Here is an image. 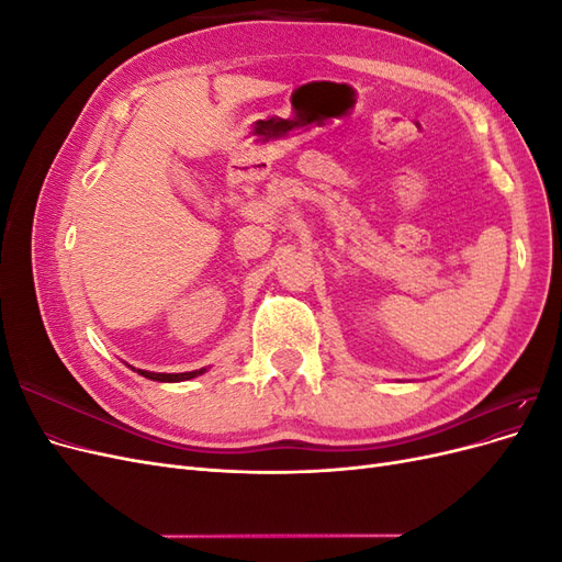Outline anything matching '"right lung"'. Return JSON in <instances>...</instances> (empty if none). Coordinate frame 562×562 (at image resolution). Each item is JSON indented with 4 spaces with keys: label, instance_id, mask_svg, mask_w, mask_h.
Returning a JSON list of instances; mask_svg holds the SVG:
<instances>
[{
    "label": "right lung",
    "instance_id": "right-lung-1",
    "mask_svg": "<svg viewBox=\"0 0 562 562\" xmlns=\"http://www.w3.org/2000/svg\"><path fill=\"white\" fill-rule=\"evenodd\" d=\"M143 378L147 380H155V382H184V380H192L196 375H203L206 368L201 370H192V372H149V370H138Z\"/></svg>",
    "mask_w": 562,
    "mask_h": 562
}]
</instances>
